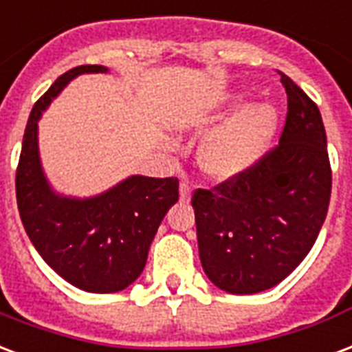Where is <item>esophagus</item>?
Segmentation results:
<instances>
[{"label":"esophagus","instance_id":"obj_1","mask_svg":"<svg viewBox=\"0 0 352 352\" xmlns=\"http://www.w3.org/2000/svg\"><path fill=\"white\" fill-rule=\"evenodd\" d=\"M179 194H181V201H190V197H192V188H190V184L181 183V186H179Z\"/></svg>","mask_w":352,"mask_h":352}]
</instances>
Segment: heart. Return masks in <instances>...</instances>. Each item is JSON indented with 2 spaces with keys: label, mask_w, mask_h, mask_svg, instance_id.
Wrapping results in <instances>:
<instances>
[{
  "label": "heart",
  "mask_w": 352,
  "mask_h": 352,
  "mask_svg": "<svg viewBox=\"0 0 352 352\" xmlns=\"http://www.w3.org/2000/svg\"><path fill=\"white\" fill-rule=\"evenodd\" d=\"M244 95H235L228 110L241 108ZM278 129V110L272 104H252L212 130L197 149V164L216 181H233L248 173L265 153Z\"/></svg>",
  "instance_id": "obj_1"
}]
</instances>
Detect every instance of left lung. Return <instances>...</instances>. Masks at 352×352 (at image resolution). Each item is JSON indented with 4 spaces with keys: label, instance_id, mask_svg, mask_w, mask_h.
Here are the masks:
<instances>
[{
    "label": "left lung",
    "instance_id": "obj_1",
    "mask_svg": "<svg viewBox=\"0 0 352 352\" xmlns=\"http://www.w3.org/2000/svg\"><path fill=\"white\" fill-rule=\"evenodd\" d=\"M287 119L278 147L239 179L196 190L203 270L231 295H254L285 280L308 256L332 190L327 132L315 102L282 74Z\"/></svg>",
    "mask_w": 352,
    "mask_h": 352
}]
</instances>
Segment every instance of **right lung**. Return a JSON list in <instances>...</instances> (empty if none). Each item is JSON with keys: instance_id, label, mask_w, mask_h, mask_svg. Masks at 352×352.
Segmentation results:
<instances>
[{"instance_id": "1", "label": "right lung", "mask_w": 352, "mask_h": 352, "mask_svg": "<svg viewBox=\"0 0 352 352\" xmlns=\"http://www.w3.org/2000/svg\"><path fill=\"white\" fill-rule=\"evenodd\" d=\"M96 72L108 67L70 69L33 106L16 169V201L23 229L50 269L87 293H117L145 269L158 226L179 199V181L130 175L91 197L54 190L41 162L38 121L74 78Z\"/></svg>"}]
</instances>
